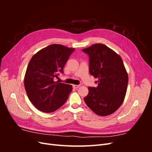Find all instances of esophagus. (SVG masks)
Masks as SVG:
<instances>
[{"instance_id":"esophagus-1","label":"esophagus","mask_w":152,"mask_h":152,"mask_svg":"<svg viewBox=\"0 0 152 152\" xmlns=\"http://www.w3.org/2000/svg\"><path fill=\"white\" fill-rule=\"evenodd\" d=\"M80 85H73V87L74 89H77V88H79V87H80Z\"/></svg>"}]
</instances>
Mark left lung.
I'll list each match as a JSON object with an SVG mask.
<instances>
[{"label":"left lung","instance_id":"left-lung-1","mask_svg":"<svg viewBox=\"0 0 152 152\" xmlns=\"http://www.w3.org/2000/svg\"><path fill=\"white\" fill-rule=\"evenodd\" d=\"M89 54V73L98 80L96 87H89L84 98L92 111L99 116L114 113L124 102L128 74L120 55L103 44L83 49Z\"/></svg>","mask_w":152,"mask_h":152}]
</instances>
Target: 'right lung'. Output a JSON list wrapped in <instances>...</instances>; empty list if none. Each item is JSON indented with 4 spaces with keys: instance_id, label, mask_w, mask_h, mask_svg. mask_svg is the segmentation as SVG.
Masks as SVG:
<instances>
[{
    "instance_id": "obj_1",
    "label": "right lung",
    "mask_w": 152,
    "mask_h": 152,
    "mask_svg": "<svg viewBox=\"0 0 152 152\" xmlns=\"http://www.w3.org/2000/svg\"><path fill=\"white\" fill-rule=\"evenodd\" d=\"M61 44H51L40 49L31 57L27 66L24 85L27 96L35 107L50 113L65 104L72 86L54 81L74 51Z\"/></svg>"
}]
</instances>
